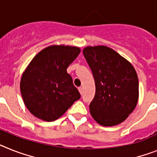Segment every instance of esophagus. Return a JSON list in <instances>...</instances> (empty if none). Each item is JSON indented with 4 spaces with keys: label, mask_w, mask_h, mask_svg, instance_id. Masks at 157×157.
<instances>
[{
    "label": "esophagus",
    "mask_w": 157,
    "mask_h": 157,
    "mask_svg": "<svg viewBox=\"0 0 157 157\" xmlns=\"http://www.w3.org/2000/svg\"><path fill=\"white\" fill-rule=\"evenodd\" d=\"M78 90H79V92H80V93H81V94H82V93H83V89H82V87H79V88H78Z\"/></svg>",
    "instance_id": "1"
}]
</instances>
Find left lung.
Here are the masks:
<instances>
[{
	"mask_svg": "<svg viewBox=\"0 0 157 157\" xmlns=\"http://www.w3.org/2000/svg\"><path fill=\"white\" fill-rule=\"evenodd\" d=\"M83 54L96 85L90 113L97 123L114 126L125 121L136 106L139 82L135 68L107 46L86 47Z\"/></svg>",
	"mask_w": 157,
	"mask_h": 157,
	"instance_id": "obj_1",
	"label": "left lung"
}]
</instances>
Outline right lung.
<instances>
[{
	"instance_id": "1",
	"label": "right lung",
	"mask_w": 157,
	"mask_h": 157,
	"mask_svg": "<svg viewBox=\"0 0 157 157\" xmlns=\"http://www.w3.org/2000/svg\"><path fill=\"white\" fill-rule=\"evenodd\" d=\"M77 47L52 45L37 53L23 72L20 84L24 103L36 117L58 119L81 98L67 68L77 57Z\"/></svg>"
}]
</instances>
